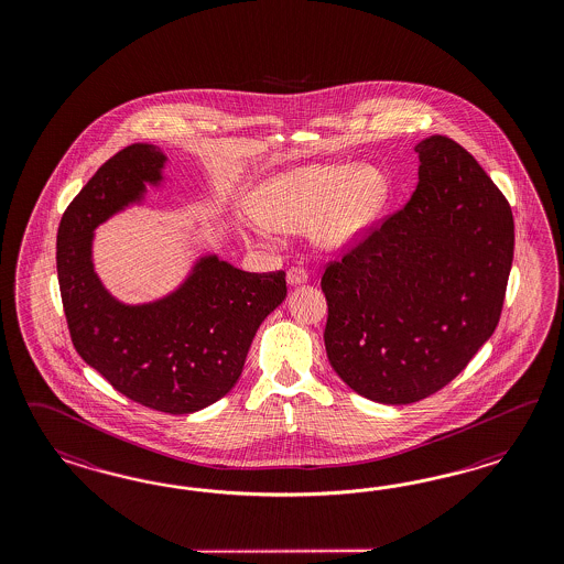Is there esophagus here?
<instances>
[{
    "label": "esophagus",
    "instance_id": "34e87169",
    "mask_svg": "<svg viewBox=\"0 0 564 564\" xmlns=\"http://www.w3.org/2000/svg\"><path fill=\"white\" fill-rule=\"evenodd\" d=\"M285 279H288V285L290 288H295V285H304L307 281V273L304 269H297V267H293L285 274Z\"/></svg>",
    "mask_w": 564,
    "mask_h": 564
}]
</instances>
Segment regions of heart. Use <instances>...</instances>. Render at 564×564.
<instances>
[{"instance_id": "heart-1", "label": "heart", "mask_w": 564, "mask_h": 564, "mask_svg": "<svg viewBox=\"0 0 564 564\" xmlns=\"http://www.w3.org/2000/svg\"><path fill=\"white\" fill-rule=\"evenodd\" d=\"M391 192L382 171L356 163H316L274 175L260 189L257 210L274 229H310L321 250L343 252L370 234ZM265 225H252L250 236L267 241L271 229Z\"/></svg>"}]
</instances>
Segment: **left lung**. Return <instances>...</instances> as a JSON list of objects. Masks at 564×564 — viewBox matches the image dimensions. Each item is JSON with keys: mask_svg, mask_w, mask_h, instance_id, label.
Masks as SVG:
<instances>
[{"mask_svg": "<svg viewBox=\"0 0 564 564\" xmlns=\"http://www.w3.org/2000/svg\"><path fill=\"white\" fill-rule=\"evenodd\" d=\"M417 188L326 267V356L356 393L408 405L441 391L495 333L511 273V206L451 138L415 144Z\"/></svg>", "mask_w": 564, "mask_h": 564, "instance_id": "obj_1", "label": "left lung"}]
</instances>
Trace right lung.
Listing matches in <instances>:
<instances>
[{
	"label": "right lung",
	"instance_id": "right-lung-1",
	"mask_svg": "<svg viewBox=\"0 0 564 564\" xmlns=\"http://www.w3.org/2000/svg\"><path fill=\"white\" fill-rule=\"evenodd\" d=\"M170 156L132 144L69 203L57 229V279L69 337L121 394L171 415L219 401L238 382L258 326L285 295V273H246L215 252L165 295L128 304L95 271V229L167 182Z\"/></svg>",
	"mask_w": 564,
	"mask_h": 564
}]
</instances>
